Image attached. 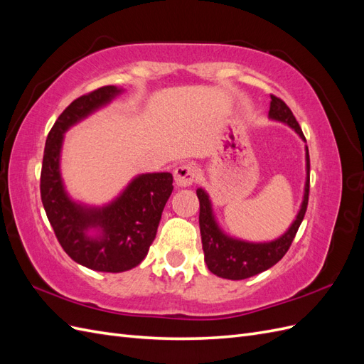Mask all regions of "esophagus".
Returning <instances> with one entry per match:
<instances>
[{"label": "esophagus", "mask_w": 364, "mask_h": 364, "mask_svg": "<svg viewBox=\"0 0 364 364\" xmlns=\"http://www.w3.org/2000/svg\"><path fill=\"white\" fill-rule=\"evenodd\" d=\"M173 176H174V182L178 186H190L196 181V170L193 165L183 164L174 170Z\"/></svg>", "instance_id": "1"}]
</instances>
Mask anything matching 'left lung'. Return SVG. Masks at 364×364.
<instances>
[{
    "label": "left lung",
    "mask_w": 364,
    "mask_h": 364,
    "mask_svg": "<svg viewBox=\"0 0 364 364\" xmlns=\"http://www.w3.org/2000/svg\"><path fill=\"white\" fill-rule=\"evenodd\" d=\"M270 98H272L270 111H269L270 118L289 124L291 129H294L296 134L305 141L302 129L299 123L296 121L293 112L290 111V107L277 95L272 94ZM196 193L200 202L199 226H200L202 247H203L208 269L220 278L232 279V281L255 277V274L274 266V264H277L285 253H287L296 237L297 229H299L302 223L304 215L306 213V206H308V194H310V155H308V147H306V182H305V194H304L301 211L297 214L296 220L287 232H285L282 237H279L278 240L270 241V243H247V241H241V240H235L225 235L215 223L213 209H211V202H209L208 194L202 188H199Z\"/></svg>",
    "instance_id": "left-lung-1"
}]
</instances>
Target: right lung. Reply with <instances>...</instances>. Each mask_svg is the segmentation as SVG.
I'll use <instances>...</instances> for the list:
<instances>
[{
	"mask_svg": "<svg viewBox=\"0 0 364 364\" xmlns=\"http://www.w3.org/2000/svg\"><path fill=\"white\" fill-rule=\"evenodd\" d=\"M119 92L115 86H102L75 98L50 130L41 170L42 205L62 249L87 269L111 273L134 269L146 258L173 191L171 173H149L135 178L105 208L77 205L65 193L59 171L65 130ZM92 227L101 229L95 239L85 234Z\"/></svg>",
	"mask_w": 364,
	"mask_h": 364,
	"instance_id": "add662e5",
	"label": "right lung"
}]
</instances>
